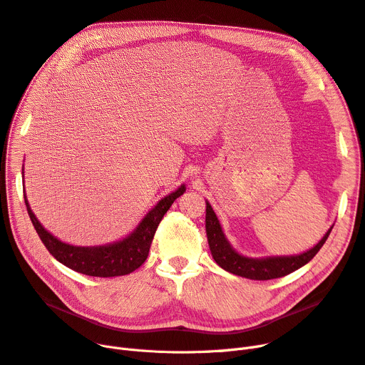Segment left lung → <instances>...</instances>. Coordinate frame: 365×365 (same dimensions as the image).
<instances>
[{
    "instance_id": "1",
    "label": "left lung",
    "mask_w": 365,
    "mask_h": 365,
    "mask_svg": "<svg viewBox=\"0 0 365 365\" xmlns=\"http://www.w3.org/2000/svg\"><path fill=\"white\" fill-rule=\"evenodd\" d=\"M207 202V201H205ZM207 214H205V230L208 237V245L214 261L225 269L226 272L252 280H270L283 277L292 272L301 269L302 265L309 262L315 254L320 251L327 240L333 226L327 230L323 239L314 248L302 252L299 255H284V257H265V258H250L236 252L229 240L226 239L220 222L211 208L210 202H207Z\"/></svg>"
}]
</instances>
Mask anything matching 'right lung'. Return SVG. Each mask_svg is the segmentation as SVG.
Returning <instances> with one entry per match:
<instances>
[{"label":"right lung","instance_id":"1","mask_svg":"<svg viewBox=\"0 0 365 365\" xmlns=\"http://www.w3.org/2000/svg\"><path fill=\"white\" fill-rule=\"evenodd\" d=\"M185 190L186 187L182 185L175 192L168 193L167 197L158 201L157 205L142 218L138 227L125 239L100 247H75L64 244V242L45 230L38 222V218L29 207L26 193H24V204H26L31 222L42 244L57 261L68 267V269L86 276L114 277L130 274L145 262L161 218L172 207L175 200L183 195Z\"/></svg>","mask_w":365,"mask_h":365}]
</instances>
